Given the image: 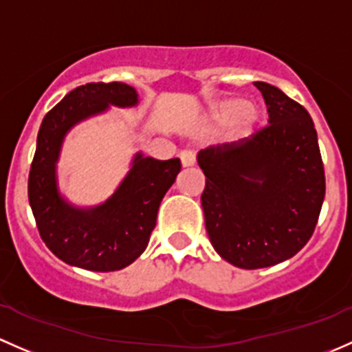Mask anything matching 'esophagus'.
Returning <instances> with one entry per match:
<instances>
[{"label": "esophagus", "mask_w": 352, "mask_h": 352, "mask_svg": "<svg viewBox=\"0 0 352 352\" xmlns=\"http://www.w3.org/2000/svg\"><path fill=\"white\" fill-rule=\"evenodd\" d=\"M180 162H182V166H192L195 164V153L192 150L180 151Z\"/></svg>", "instance_id": "34e87169"}]
</instances>
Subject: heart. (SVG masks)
<instances>
[{
	"instance_id": "heart-1",
	"label": "heart",
	"mask_w": 352,
	"mask_h": 352,
	"mask_svg": "<svg viewBox=\"0 0 352 352\" xmlns=\"http://www.w3.org/2000/svg\"><path fill=\"white\" fill-rule=\"evenodd\" d=\"M246 108V101L244 99H224V101L217 102L214 106L212 111V118L217 121H226L231 120L232 116L241 113L239 120H241V126L244 129V133H251L253 131L254 121H256L258 114L254 109H244Z\"/></svg>"
}]
</instances>
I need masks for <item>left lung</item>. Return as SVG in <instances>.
<instances>
[{
  "label": "left lung",
  "instance_id": "1",
  "mask_svg": "<svg viewBox=\"0 0 352 352\" xmlns=\"http://www.w3.org/2000/svg\"><path fill=\"white\" fill-rule=\"evenodd\" d=\"M268 108V126L243 143L199 151L210 244L244 270L295 256L312 238L325 195L317 131L302 104L278 87L254 82Z\"/></svg>",
  "mask_w": 352,
  "mask_h": 352
}]
</instances>
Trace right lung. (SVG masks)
<instances>
[{
	"instance_id": "add662e5",
	"label": "right lung",
	"mask_w": 352,
	"mask_h": 352,
	"mask_svg": "<svg viewBox=\"0 0 352 352\" xmlns=\"http://www.w3.org/2000/svg\"><path fill=\"white\" fill-rule=\"evenodd\" d=\"M111 106L131 108L138 94L123 82H91L70 91L45 114L28 175V201L47 248L64 263L116 272L146 250L162 199L180 172V160H155L136 153L113 195L91 209L69 204L57 187L62 142L74 124Z\"/></svg>"
}]
</instances>
